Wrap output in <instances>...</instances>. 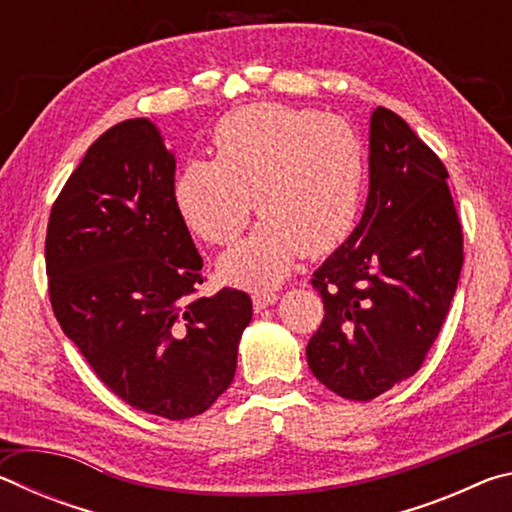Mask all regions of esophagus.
<instances>
[{"label":"esophagus","mask_w":512,"mask_h":512,"mask_svg":"<svg viewBox=\"0 0 512 512\" xmlns=\"http://www.w3.org/2000/svg\"><path fill=\"white\" fill-rule=\"evenodd\" d=\"M277 298H280V296H277V293H273V291H257L253 296V307H255V311H262L266 307L275 305Z\"/></svg>","instance_id":"obj_1"}]
</instances>
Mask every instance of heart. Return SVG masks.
<instances>
[{"mask_svg":"<svg viewBox=\"0 0 512 512\" xmlns=\"http://www.w3.org/2000/svg\"><path fill=\"white\" fill-rule=\"evenodd\" d=\"M212 146L214 160H187L173 180V203L187 228L207 244L230 246L253 203L264 216L223 257L225 277L273 287L300 253L320 257L350 237L366 178V153L350 121L250 103L216 124Z\"/></svg>","mask_w":512,"mask_h":512,"instance_id":"1","label":"heart"}]
</instances>
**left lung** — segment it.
<instances>
[{"instance_id": "left-lung-1", "label": "left lung", "mask_w": 512, "mask_h": 512, "mask_svg": "<svg viewBox=\"0 0 512 512\" xmlns=\"http://www.w3.org/2000/svg\"><path fill=\"white\" fill-rule=\"evenodd\" d=\"M368 160L361 221L311 277L325 316L307 343L320 384L357 402L420 370L463 268L449 173L393 110L372 112Z\"/></svg>"}]
</instances>
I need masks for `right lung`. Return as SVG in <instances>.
<instances>
[{
  "instance_id": "add662e5",
  "label": "right lung",
  "mask_w": 512,
  "mask_h": 512,
  "mask_svg": "<svg viewBox=\"0 0 512 512\" xmlns=\"http://www.w3.org/2000/svg\"><path fill=\"white\" fill-rule=\"evenodd\" d=\"M176 160L149 119L108 128L49 214V300L67 339L112 393L187 420L235 379L246 291L198 296L203 259L173 203Z\"/></svg>"
}]
</instances>
